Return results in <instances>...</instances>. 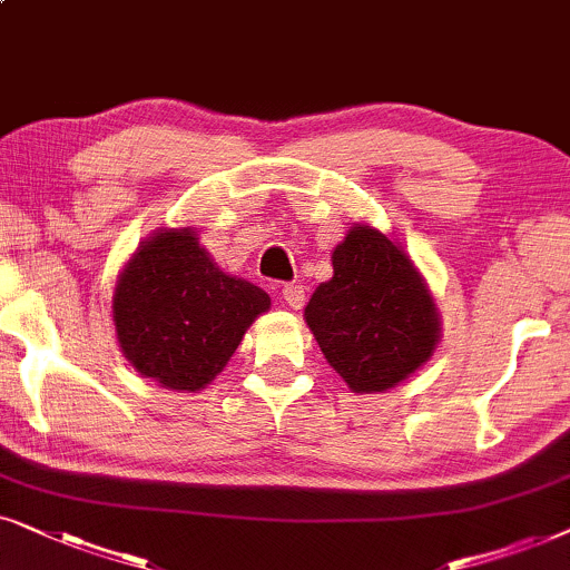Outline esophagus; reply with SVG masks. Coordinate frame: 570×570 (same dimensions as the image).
<instances>
[{"instance_id":"1","label":"esophagus","mask_w":570,"mask_h":570,"mask_svg":"<svg viewBox=\"0 0 570 570\" xmlns=\"http://www.w3.org/2000/svg\"><path fill=\"white\" fill-rule=\"evenodd\" d=\"M281 299H284L292 309H299L305 305V289H302L299 284H284L281 286Z\"/></svg>"}]
</instances>
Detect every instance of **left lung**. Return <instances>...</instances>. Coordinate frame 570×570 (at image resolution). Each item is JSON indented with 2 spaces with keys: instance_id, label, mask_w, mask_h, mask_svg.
I'll return each instance as SVG.
<instances>
[{
  "instance_id": "8db88e82",
  "label": "left lung",
  "mask_w": 570,
  "mask_h": 570,
  "mask_svg": "<svg viewBox=\"0 0 570 570\" xmlns=\"http://www.w3.org/2000/svg\"><path fill=\"white\" fill-rule=\"evenodd\" d=\"M331 367L356 393L385 391L430 360L438 315L404 249L370 226H354L333 249V278L305 307Z\"/></svg>"
}]
</instances>
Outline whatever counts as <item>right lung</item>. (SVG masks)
<instances>
[{"label":"right lung","mask_w":570,"mask_h":570,"mask_svg":"<svg viewBox=\"0 0 570 570\" xmlns=\"http://www.w3.org/2000/svg\"><path fill=\"white\" fill-rule=\"evenodd\" d=\"M271 297L226 276L189 229L161 232L121 271L114 325L121 352L142 377L200 391L237 352Z\"/></svg>","instance_id":"right-lung-1"}]
</instances>
